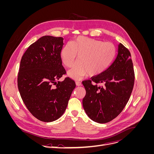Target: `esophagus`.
<instances>
[{"mask_svg": "<svg viewBox=\"0 0 154 154\" xmlns=\"http://www.w3.org/2000/svg\"><path fill=\"white\" fill-rule=\"evenodd\" d=\"M76 85L77 86H80V85H82V83L80 82H78V81H76Z\"/></svg>", "mask_w": 154, "mask_h": 154, "instance_id": "obj_1", "label": "esophagus"}]
</instances>
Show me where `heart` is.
<instances>
[{"mask_svg":"<svg viewBox=\"0 0 154 154\" xmlns=\"http://www.w3.org/2000/svg\"><path fill=\"white\" fill-rule=\"evenodd\" d=\"M116 54L113 44L81 36L71 44L65 45L60 57L64 66L69 68L72 66L78 55L79 62L69 74L75 80H80L88 74L94 76L103 72L112 62Z\"/></svg>","mask_w":154,"mask_h":154,"instance_id":"heart-1","label":"heart"}]
</instances>
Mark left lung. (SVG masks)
I'll return each mask as SVG.
<instances>
[{"label":"left lung","mask_w":154,"mask_h":154,"mask_svg":"<svg viewBox=\"0 0 154 154\" xmlns=\"http://www.w3.org/2000/svg\"><path fill=\"white\" fill-rule=\"evenodd\" d=\"M131 54L122 44L109 68L91 80L82 82L86 94L83 106L88 118L99 123H108L122 112L131 95L134 84ZM102 83L103 86H98Z\"/></svg>","instance_id":"left-lung-1"}]
</instances>
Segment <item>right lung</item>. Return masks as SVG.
Wrapping results in <instances>:
<instances>
[{
    "label": "right lung",
    "instance_id": "right-lung-1",
    "mask_svg": "<svg viewBox=\"0 0 154 154\" xmlns=\"http://www.w3.org/2000/svg\"><path fill=\"white\" fill-rule=\"evenodd\" d=\"M63 45L62 37L44 36L27 48L20 61L17 82L22 100L31 114L44 122L61 117L76 87L69 78L56 82L66 73L60 57Z\"/></svg>",
    "mask_w": 154,
    "mask_h": 154
}]
</instances>
